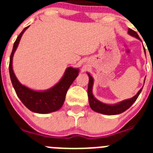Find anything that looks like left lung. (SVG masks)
Returning a JSON list of instances; mask_svg holds the SVG:
<instances>
[{
	"instance_id": "obj_1",
	"label": "left lung",
	"mask_w": 153,
	"mask_h": 153,
	"mask_svg": "<svg viewBox=\"0 0 153 153\" xmlns=\"http://www.w3.org/2000/svg\"><path fill=\"white\" fill-rule=\"evenodd\" d=\"M129 34L131 36H135L137 39H140V36L138 35L136 31L133 30L129 28V31H128ZM145 53H146V51ZM89 76V84H88V98H89V102H90V106L91 109L93 111L97 112V113H102V114L106 115H117L120 113H122L125 112L126 109H129L131 106H132L133 102L137 100L138 97L141 93L143 88L140 90V91L138 92L137 94L135 95L132 98L129 99V100H126L122 101V102H119L115 105H109V104H105L103 102H100V101L97 100L95 97H93V93H92V89H93V79L90 76V74L87 73Z\"/></svg>"
}]
</instances>
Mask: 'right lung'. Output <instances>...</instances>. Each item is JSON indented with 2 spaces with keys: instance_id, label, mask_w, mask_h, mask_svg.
Instances as JSON below:
<instances>
[{
  "instance_id": "obj_1",
  "label": "right lung",
  "mask_w": 153,
  "mask_h": 153,
  "mask_svg": "<svg viewBox=\"0 0 153 153\" xmlns=\"http://www.w3.org/2000/svg\"><path fill=\"white\" fill-rule=\"evenodd\" d=\"M28 27L23 30L13 44L9 63V72L11 83L17 97L24 103V106L28 108L30 111L41 114L52 113L62 107L67 90L76 78L77 77L79 70L73 67H68L60 82L56 83L54 86H53L52 88L46 91H35L21 84L14 75L12 67V60L13 53L17 49L21 36Z\"/></svg>"
}]
</instances>
